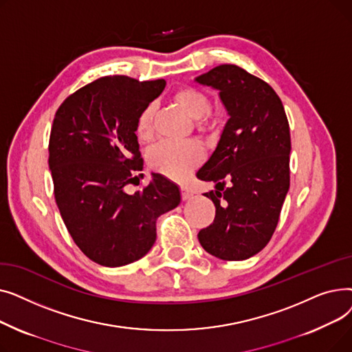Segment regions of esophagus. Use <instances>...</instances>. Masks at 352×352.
<instances>
[{
  "instance_id": "1",
  "label": "esophagus",
  "mask_w": 352,
  "mask_h": 352,
  "mask_svg": "<svg viewBox=\"0 0 352 352\" xmlns=\"http://www.w3.org/2000/svg\"><path fill=\"white\" fill-rule=\"evenodd\" d=\"M192 195H194V194L188 190V187H186V186L181 187V197H182L184 201H187V199L192 198Z\"/></svg>"
}]
</instances>
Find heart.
<instances>
[{"label":"heart","mask_w":352,"mask_h":352,"mask_svg":"<svg viewBox=\"0 0 352 352\" xmlns=\"http://www.w3.org/2000/svg\"><path fill=\"white\" fill-rule=\"evenodd\" d=\"M173 100L179 105L187 116L192 120H198V125L208 122L211 102L204 92L192 88L184 87L175 91ZM153 120L154 108L151 105L145 107L137 120L135 133L141 142H148L153 137ZM202 160V150L195 141H178L164 142L155 146L150 155L151 168L173 179L187 178Z\"/></svg>","instance_id":"b5f03b06"}]
</instances>
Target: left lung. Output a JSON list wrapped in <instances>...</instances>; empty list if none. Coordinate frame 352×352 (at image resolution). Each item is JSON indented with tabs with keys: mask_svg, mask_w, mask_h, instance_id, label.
Listing matches in <instances>:
<instances>
[{
	"mask_svg": "<svg viewBox=\"0 0 352 352\" xmlns=\"http://www.w3.org/2000/svg\"><path fill=\"white\" fill-rule=\"evenodd\" d=\"M195 81L219 91L230 117L197 173L215 182V191L204 194L214 202L215 218L198 232L199 244L219 260H247L270 243L289 188L285 109L265 81L238 65H218Z\"/></svg>",
	"mask_w": 352,
	"mask_h": 352,
	"instance_id": "left-lung-1",
	"label": "left lung"
}]
</instances>
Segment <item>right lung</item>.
Wrapping results in <instances>:
<instances>
[{
    "mask_svg": "<svg viewBox=\"0 0 352 352\" xmlns=\"http://www.w3.org/2000/svg\"><path fill=\"white\" fill-rule=\"evenodd\" d=\"M164 88V80L102 77L55 113L48 145L55 202L74 243L100 265L142 258L155 243L157 218L181 201L179 188L161 174L142 191L125 192L142 170L138 116Z\"/></svg>",
    "mask_w": 352,
    "mask_h": 352,
    "instance_id": "right-lung-1",
    "label": "right lung"
}]
</instances>
